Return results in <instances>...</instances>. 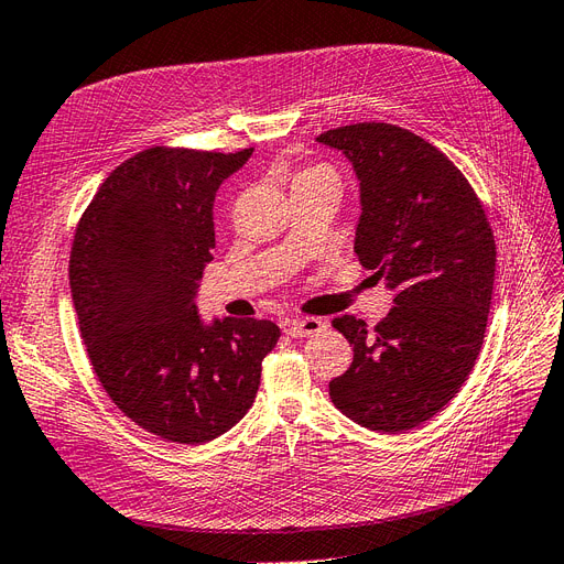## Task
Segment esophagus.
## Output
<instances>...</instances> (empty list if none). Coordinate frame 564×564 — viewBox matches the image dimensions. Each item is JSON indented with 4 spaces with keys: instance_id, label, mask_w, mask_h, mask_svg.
<instances>
[{
    "instance_id": "34e87169",
    "label": "esophagus",
    "mask_w": 564,
    "mask_h": 564,
    "mask_svg": "<svg viewBox=\"0 0 564 564\" xmlns=\"http://www.w3.org/2000/svg\"><path fill=\"white\" fill-rule=\"evenodd\" d=\"M282 329L286 336L292 338H303V336H311L324 329V322L319 317H303V319H284L282 322Z\"/></svg>"
}]
</instances>
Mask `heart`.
Returning a JSON list of instances; mask_svg holds the SVG:
<instances>
[{"label": "heart", "mask_w": 564, "mask_h": 564, "mask_svg": "<svg viewBox=\"0 0 564 564\" xmlns=\"http://www.w3.org/2000/svg\"><path fill=\"white\" fill-rule=\"evenodd\" d=\"M313 178H334L332 169L329 166H322V164H313V166H305L301 169V172L296 174L294 183H301V181H313ZM336 181V178H334Z\"/></svg>", "instance_id": "1"}]
</instances>
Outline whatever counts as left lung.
<instances>
[{"mask_svg": "<svg viewBox=\"0 0 564 564\" xmlns=\"http://www.w3.org/2000/svg\"><path fill=\"white\" fill-rule=\"evenodd\" d=\"M317 141L350 160L360 181L355 253L395 292L390 313L332 324L352 365L329 381L336 409L379 433L435 416L480 355L497 245L482 202L458 166L421 135L386 122L329 129Z\"/></svg>", "mask_w": 564, "mask_h": 564, "instance_id": "obj_1", "label": "left lung"}]
</instances>
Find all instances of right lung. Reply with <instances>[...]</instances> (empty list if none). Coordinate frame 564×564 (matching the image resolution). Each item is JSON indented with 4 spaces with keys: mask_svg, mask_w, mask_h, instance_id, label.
Segmentation results:
<instances>
[{
    "mask_svg": "<svg viewBox=\"0 0 564 564\" xmlns=\"http://www.w3.org/2000/svg\"><path fill=\"white\" fill-rule=\"evenodd\" d=\"M253 148H148L100 183L70 251V289L100 386L143 431L202 445L253 404L280 327L197 315L214 259V197Z\"/></svg>",
    "mask_w": 564,
    "mask_h": 564,
    "instance_id": "add662e5",
    "label": "right lung"
}]
</instances>
